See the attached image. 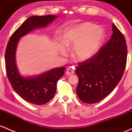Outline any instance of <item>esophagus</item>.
I'll return each instance as SVG.
<instances>
[{
	"mask_svg": "<svg viewBox=\"0 0 132 132\" xmlns=\"http://www.w3.org/2000/svg\"><path fill=\"white\" fill-rule=\"evenodd\" d=\"M74 73V71L72 69H71V68H68L66 70V75H72V74H73Z\"/></svg>",
	"mask_w": 132,
	"mask_h": 132,
	"instance_id": "1",
	"label": "esophagus"
}]
</instances>
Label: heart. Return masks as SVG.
I'll return each instance as SVG.
<instances>
[{"label": "heart", "mask_w": 132, "mask_h": 132, "mask_svg": "<svg viewBox=\"0 0 132 132\" xmlns=\"http://www.w3.org/2000/svg\"><path fill=\"white\" fill-rule=\"evenodd\" d=\"M105 32L101 27L85 22L68 30L62 38L63 45L59 48V54L65 56L67 48H72V54L78 62L89 60L98 52L104 42Z\"/></svg>", "instance_id": "obj_1"}]
</instances>
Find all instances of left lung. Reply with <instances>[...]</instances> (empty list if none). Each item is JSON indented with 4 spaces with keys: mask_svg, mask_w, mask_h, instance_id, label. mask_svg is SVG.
Here are the masks:
<instances>
[{
    "mask_svg": "<svg viewBox=\"0 0 132 132\" xmlns=\"http://www.w3.org/2000/svg\"><path fill=\"white\" fill-rule=\"evenodd\" d=\"M111 38L92 58L79 63L76 92L84 103H95L105 98L120 81L127 57L125 38L112 23Z\"/></svg>",
    "mask_w": 132,
    "mask_h": 132,
    "instance_id": "obj_1",
    "label": "left lung"
}]
</instances>
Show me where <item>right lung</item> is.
<instances>
[{
	"label": "right lung",
	"mask_w": 132,
	"mask_h": 132,
	"mask_svg": "<svg viewBox=\"0 0 132 132\" xmlns=\"http://www.w3.org/2000/svg\"><path fill=\"white\" fill-rule=\"evenodd\" d=\"M57 18L54 15L29 17L10 37L5 51V68L12 87L23 100L37 105L45 104L54 97L57 81L63 75L65 67L55 68L37 75L23 76L17 65L16 50L20 38L31 31L47 27Z\"/></svg>",
	"instance_id": "right-lung-1"
}]
</instances>
